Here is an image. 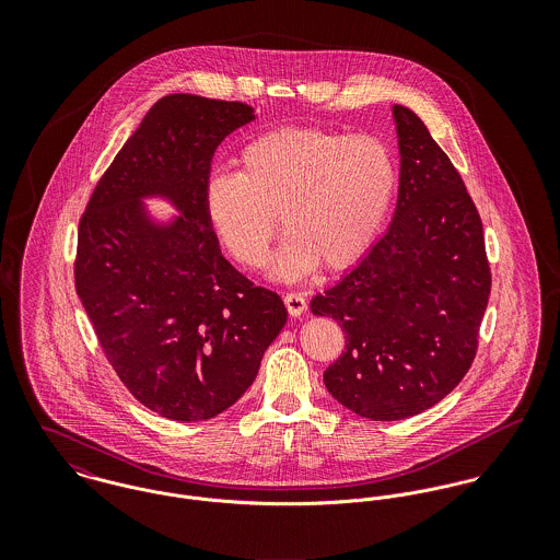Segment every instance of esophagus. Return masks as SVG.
<instances>
[{
    "label": "esophagus",
    "instance_id": "obj_1",
    "mask_svg": "<svg viewBox=\"0 0 560 560\" xmlns=\"http://www.w3.org/2000/svg\"><path fill=\"white\" fill-rule=\"evenodd\" d=\"M282 300L291 317H300L306 311V298L302 293H287Z\"/></svg>",
    "mask_w": 560,
    "mask_h": 560
}]
</instances>
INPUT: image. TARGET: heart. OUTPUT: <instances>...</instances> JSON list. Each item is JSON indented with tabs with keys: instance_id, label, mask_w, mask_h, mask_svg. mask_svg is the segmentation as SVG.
<instances>
[{
	"instance_id": "obj_1",
	"label": "heart",
	"mask_w": 560,
	"mask_h": 560,
	"mask_svg": "<svg viewBox=\"0 0 560 560\" xmlns=\"http://www.w3.org/2000/svg\"><path fill=\"white\" fill-rule=\"evenodd\" d=\"M240 174L213 172L202 189L211 229L247 269L265 262L278 231H289L273 273L287 280L317 265L342 269L382 231L395 191L397 161L375 136L319 127L265 131L241 149Z\"/></svg>"
}]
</instances>
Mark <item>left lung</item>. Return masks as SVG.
<instances>
[{
    "label": "left lung",
    "mask_w": 560,
    "mask_h": 560,
    "mask_svg": "<svg viewBox=\"0 0 560 560\" xmlns=\"http://www.w3.org/2000/svg\"><path fill=\"white\" fill-rule=\"evenodd\" d=\"M393 112L400 151L393 224L311 302L345 331L325 388L371 420L416 416L464 380L491 289L482 222L462 174L411 109Z\"/></svg>",
    "instance_id": "1"
}]
</instances>
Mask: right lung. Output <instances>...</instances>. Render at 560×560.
I'll use <instances>...</instances> for the list:
<instances>
[{
	"instance_id": "1",
	"label": "right lung",
	"mask_w": 560,
	"mask_h": 560,
	"mask_svg": "<svg viewBox=\"0 0 560 560\" xmlns=\"http://www.w3.org/2000/svg\"><path fill=\"white\" fill-rule=\"evenodd\" d=\"M249 120L240 101L163 96L81 215L75 289L96 340L127 390L170 420H209L240 400L287 323L280 295L222 256L202 205L215 149ZM144 195L170 197L182 218L153 225Z\"/></svg>"
}]
</instances>
